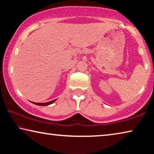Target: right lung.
I'll use <instances>...</instances> for the list:
<instances>
[{
	"label": "right lung",
	"mask_w": 154,
	"mask_h": 154,
	"mask_svg": "<svg viewBox=\"0 0 154 154\" xmlns=\"http://www.w3.org/2000/svg\"><path fill=\"white\" fill-rule=\"evenodd\" d=\"M56 100H53L51 101H49V102H48V103H32L34 104H35V105H39V106H46V105H50V104L53 103L54 102H55Z\"/></svg>",
	"instance_id": "obj_1"
}]
</instances>
